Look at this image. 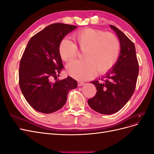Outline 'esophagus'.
I'll return each mask as SVG.
<instances>
[{
  "label": "esophagus",
  "instance_id": "obj_1",
  "mask_svg": "<svg viewBox=\"0 0 154 154\" xmlns=\"http://www.w3.org/2000/svg\"><path fill=\"white\" fill-rule=\"evenodd\" d=\"M85 85V83L82 82H78V85L79 87L83 86V85Z\"/></svg>",
  "mask_w": 154,
  "mask_h": 154
}]
</instances>
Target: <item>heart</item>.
Returning a JSON list of instances; mask_svg holds the SVG:
<instances>
[{
	"instance_id": "heart-1",
	"label": "heart",
	"mask_w": 154,
	"mask_h": 154,
	"mask_svg": "<svg viewBox=\"0 0 154 154\" xmlns=\"http://www.w3.org/2000/svg\"><path fill=\"white\" fill-rule=\"evenodd\" d=\"M74 44L63 38L58 45V53L64 62L76 57L78 49L83 51V60L73 61L66 66L69 76L76 80H87L98 74H105L117 62L120 42L115 35L102 30L87 28L73 35Z\"/></svg>"
}]
</instances>
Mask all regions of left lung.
Listing matches in <instances>:
<instances>
[{
    "instance_id": "obj_1",
    "label": "left lung",
    "mask_w": 154,
    "mask_h": 154,
    "mask_svg": "<svg viewBox=\"0 0 154 154\" xmlns=\"http://www.w3.org/2000/svg\"><path fill=\"white\" fill-rule=\"evenodd\" d=\"M110 27L119 40V58L101 81L91 82L97 92L94 97L88 100L91 108L102 114H112L123 108L133 94L139 74L135 45L117 27Z\"/></svg>"
}]
</instances>
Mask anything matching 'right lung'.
I'll use <instances>...</instances> for the list:
<instances>
[{"label":"right lung","mask_w":154,"mask_h":154,"mask_svg":"<svg viewBox=\"0 0 154 154\" xmlns=\"http://www.w3.org/2000/svg\"><path fill=\"white\" fill-rule=\"evenodd\" d=\"M77 26L55 23L47 26L29 40L20 62L19 85L32 108L44 114L53 113L66 104L70 90L77 82L71 77L51 82L63 68L58 53L59 44Z\"/></svg>","instance_id":"right-lung-1"}]
</instances>
